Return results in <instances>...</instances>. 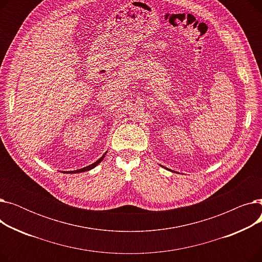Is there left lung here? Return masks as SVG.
<instances>
[{
    "label": "left lung",
    "instance_id": "8db88e82",
    "mask_svg": "<svg viewBox=\"0 0 262 262\" xmlns=\"http://www.w3.org/2000/svg\"><path fill=\"white\" fill-rule=\"evenodd\" d=\"M172 172H174V171H172Z\"/></svg>",
    "mask_w": 262,
    "mask_h": 262
}]
</instances>
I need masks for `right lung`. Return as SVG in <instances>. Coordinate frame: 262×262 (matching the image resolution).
I'll return each mask as SVG.
<instances>
[{
    "mask_svg": "<svg viewBox=\"0 0 262 262\" xmlns=\"http://www.w3.org/2000/svg\"><path fill=\"white\" fill-rule=\"evenodd\" d=\"M107 153V152H106ZM106 153L99 159V160H96L94 163H92V164H90V166H88V167H85V168H82V169H79V170H75V171H66V172H63V173H69V174H73V173H80V172H86V171H89V170H91V169H93V168H95L96 166H98V164L104 159V157H105V155H106Z\"/></svg>",
    "mask_w": 262,
    "mask_h": 262,
    "instance_id": "obj_1",
    "label": "right lung"
}]
</instances>
